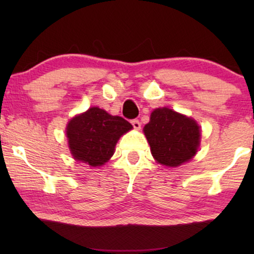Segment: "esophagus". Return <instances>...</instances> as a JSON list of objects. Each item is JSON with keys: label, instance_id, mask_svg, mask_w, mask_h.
I'll use <instances>...</instances> for the list:
<instances>
[{"label": "esophagus", "instance_id": "esophagus-1", "mask_svg": "<svg viewBox=\"0 0 254 254\" xmlns=\"http://www.w3.org/2000/svg\"><path fill=\"white\" fill-rule=\"evenodd\" d=\"M130 123H131V125H133V127L135 128V129H140V128H141V123L137 119L131 120Z\"/></svg>", "mask_w": 254, "mask_h": 254}]
</instances>
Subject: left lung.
Wrapping results in <instances>:
<instances>
[{
	"label": "left lung",
	"instance_id": "8db88e82",
	"mask_svg": "<svg viewBox=\"0 0 254 254\" xmlns=\"http://www.w3.org/2000/svg\"><path fill=\"white\" fill-rule=\"evenodd\" d=\"M143 131L154 158L171 168L189 162L200 145L201 131L196 121L168 107L152 111Z\"/></svg>",
	"mask_w": 254,
	"mask_h": 254
}]
</instances>
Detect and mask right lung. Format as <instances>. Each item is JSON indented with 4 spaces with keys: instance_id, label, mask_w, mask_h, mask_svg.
Segmentation results:
<instances>
[{
    "instance_id": "add662e5",
    "label": "right lung",
    "mask_w": 254,
    "mask_h": 254,
    "mask_svg": "<svg viewBox=\"0 0 254 254\" xmlns=\"http://www.w3.org/2000/svg\"><path fill=\"white\" fill-rule=\"evenodd\" d=\"M131 128L124 118L111 116L99 107H90L69 121L65 134L72 157L96 168L112 157L118 140Z\"/></svg>"
}]
</instances>
